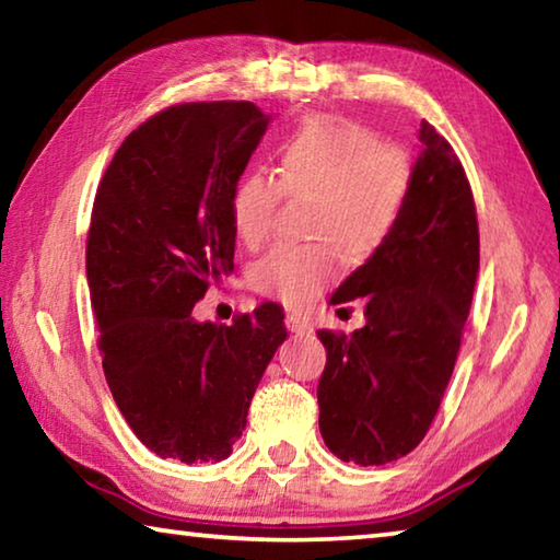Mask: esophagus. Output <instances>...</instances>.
I'll return each instance as SVG.
<instances>
[{
  "mask_svg": "<svg viewBox=\"0 0 560 560\" xmlns=\"http://www.w3.org/2000/svg\"><path fill=\"white\" fill-rule=\"evenodd\" d=\"M287 328L291 330V334H299V336L314 334V328H311L308 320H303L301 316H293V314L287 316Z\"/></svg>",
  "mask_w": 560,
  "mask_h": 560,
  "instance_id": "esophagus-1",
  "label": "esophagus"
}]
</instances>
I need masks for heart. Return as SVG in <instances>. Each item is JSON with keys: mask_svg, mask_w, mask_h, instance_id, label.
<instances>
[{"mask_svg": "<svg viewBox=\"0 0 560 560\" xmlns=\"http://www.w3.org/2000/svg\"><path fill=\"white\" fill-rule=\"evenodd\" d=\"M279 183L246 173L232 192V224L240 242L259 249L277 224L281 195H314L316 236L348 257H368L400 217L412 167L400 148L377 143L371 130L338 118H316L279 148ZM338 273L330 244L277 246L252 271L254 289L301 308L316 301Z\"/></svg>", "mask_w": 560, "mask_h": 560, "instance_id": "heart-1", "label": "heart"}]
</instances>
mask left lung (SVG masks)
Listing matches in <instances>:
<instances>
[{
    "instance_id": "obj_1",
    "label": "left lung",
    "mask_w": 560,
    "mask_h": 560,
    "mask_svg": "<svg viewBox=\"0 0 560 560\" xmlns=\"http://www.w3.org/2000/svg\"><path fill=\"white\" fill-rule=\"evenodd\" d=\"M410 189L387 240L340 283L330 303L365 299V326L320 330L326 371L318 428L338 459L387 464L412 452L438 415L457 360L479 273L469 179L428 120Z\"/></svg>"
}]
</instances>
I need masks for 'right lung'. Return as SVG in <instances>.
<instances>
[{"instance_id": "right-lung-1", "label": "right lung", "mask_w": 560, "mask_h": 560, "mask_svg": "<svg viewBox=\"0 0 560 560\" xmlns=\"http://www.w3.org/2000/svg\"><path fill=\"white\" fill-rule=\"evenodd\" d=\"M271 116L249 101L183 103L122 140L93 202L86 277L103 373L150 452L222 462L287 340L261 303L232 326L192 308L234 269L232 192Z\"/></svg>"}]
</instances>
